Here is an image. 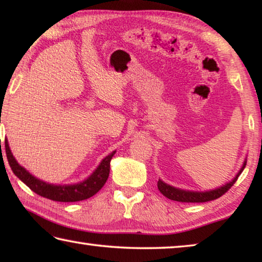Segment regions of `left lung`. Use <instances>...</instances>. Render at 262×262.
Instances as JSON below:
<instances>
[{"instance_id":"8db88e82","label":"left lung","mask_w":262,"mask_h":262,"mask_svg":"<svg viewBox=\"0 0 262 262\" xmlns=\"http://www.w3.org/2000/svg\"><path fill=\"white\" fill-rule=\"evenodd\" d=\"M245 166H246V159H245V163L243 165V167L240 168V171L238 172V174H236L231 182L225 184L224 186H220L219 188H215V190H212V191L193 192V191L180 190V188L173 187L171 185L164 183L163 180L160 179L158 180V184L157 185H158V190L160 191V193L171 200L179 201V203H206V201L218 199L221 195L225 194V193H226L229 188L234 185L236 179H238V177L241 174V172L244 171Z\"/></svg>"}]
</instances>
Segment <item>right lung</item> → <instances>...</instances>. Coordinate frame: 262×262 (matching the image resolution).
I'll use <instances>...</instances> for the list:
<instances>
[{
  "instance_id": "add662e5",
  "label": "right lung",
  "mask_w": 262,
  "mask_h": 262,
  "mask_svg": "<svg viewBox=\"0 0 262 262\" xmlns=\"http://www.w3.org/2000/svg\"><path fill=\"white\" fill-rule=\"evenodd\" d=\"M115 154L116 151L106 156L100 162L94 173L84 182L72 185H54L37 179L16 162L15 157L10 151L9 145H8V140L6 139L7 159L14 174L21 179V182L26 184L31 191L37 193L38 195L54 201H61V203H74V201L85 200L95 195L106 183L108 173H110V162Z\"/></svg>"
}]
</instances>
